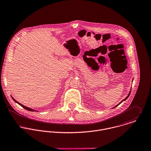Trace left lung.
Returning <instances> with one entry per match:
<instances>
[{"mask_svg":"<svg viewBox=\"0 0 151 151\" xmlns=\"http://www.w3.org/2000/svg\"><path fill=\"white\" fill-rule=\"evenodd\" d=\"M130 93H131V92H130V93H129V95H128V96H127V97H126V99H124V100H123L122 101V102H123V101L126 100V99H128V97H129V96H130ZM121 102H120V103H121ZM118 105H116V106H115V107H116V106H118ZM115 107H114V108H115Z\"/></svg>","mask_w":151,"mask_h":151,"instance_id":"8db88e82","label":"left lung"}]
</instances>
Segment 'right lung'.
Here are the masks:
<instances>
[{"mask_svg":"<svg viewBox=\"0 0 151 151\" xmlns=\"http://www.w3.org/2000/svg\"><path fill=\"white\" fill-rule=\"evenodd\" d=\"M12 99H13V100L14 101L16 102H17V104H18L19 105H21L22 108H24V109H27V110H28V111H35V110H34V109H31V108H28V107H27V106H24V105H22V104H21L20 103H19L18 101H17L16 100H14L13 97H12Z\"/></svg>","mask_w":151,"mask_h":151,"instance_id":"obj_1","label":"right lung"}]
</instances>
